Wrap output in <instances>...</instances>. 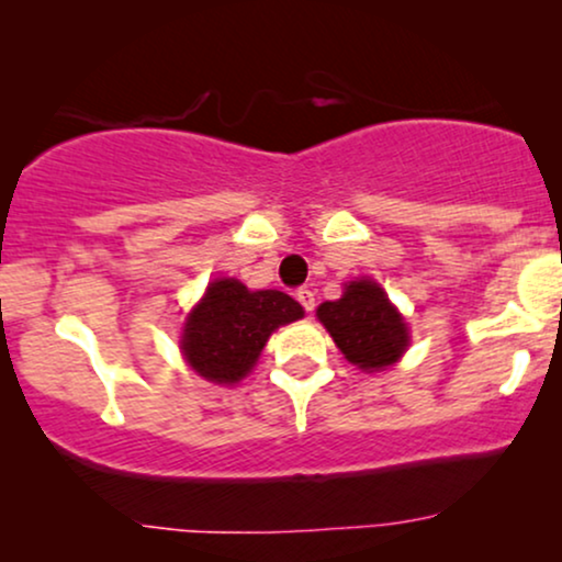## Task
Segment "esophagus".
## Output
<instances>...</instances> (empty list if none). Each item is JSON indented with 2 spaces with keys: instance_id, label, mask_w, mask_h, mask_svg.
Wrapping results in <instances>:
<instances>
[{
  "instance_id": "1",
  "label": "esophagus",
  "mask_w": 562,
  "mask_h": 562,
  "mask_svg": "<svg viewBox=\"0 0 562 562\" xmlns=\"http://www.w3.org/2000/svg\"><path fill=\"white\" fill-rule=\"evenodd\" d=\"M295 299H299V303H301L303 308H306L308 314H312L314 306H317V301H314V290H308V288L295 290Z\"/></svg>"
}]
</instances>
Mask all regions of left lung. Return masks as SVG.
<instances>
[{"instance_id": "left-lung-1", "label": "left lung", "mask_w": 562, "mask_h": 562, "mask_svg": "<svg viewBox=\"0 0 562 562\" xmlns=\"http://www.w3.org/2000/svg\"><path fill=\"white\" fill-rule=\"evenodd\" d=\"M317 317L348 362L362 370L393 364L409 340L404 319L372 280L351 282L344 299L322 303Z\"/></svg>"}]
</instances>
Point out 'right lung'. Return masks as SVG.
Returning <instances> with one entry per match:
<instances>
[{
	"label": "right lung",
	"instance_id": "add662e5",
	"mask_svg": "<svg viewBox=\"0 0 562 562\" xmlns=\"http://www.w3.org/2000/svg\"><path fill=\"white\" fill-rule=\"evenodd\" d=\"M301 317V303L288 293H250L237 280H216L187 317L182 351L198 375L214 383H235L256 364L269 335Z\"/></svg>",
	"mask_w": 562,
	"mask_h": 562
}]
</instances>
